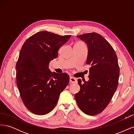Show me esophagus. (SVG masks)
Returning a JSON list of instances; mask_svg holds the SVG:
<instances>
[{
    "instance_id": "1",
    "label": "esophagus",
    "mask_w": 134,
    "mask_h": 134,
    "mask_svg": "<svg viewBox=\"0 0 134 134\" xmlns=\"http://www.w3.org/2000/svg\"><path fill=\"white\" fill-rule=\"evenodd\" d=\"M69 82L70 83H76L77 80L75 78H74V77H72V76H70Z\"/></svg>"
}]
</instances>
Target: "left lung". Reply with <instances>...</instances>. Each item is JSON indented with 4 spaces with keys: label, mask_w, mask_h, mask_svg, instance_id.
Segmentation results:
<instances>
[{
    "label": "left lung",
    "mask_w": 134,
    "mask_h": 134,
    "mask_svg": "<svg viewBox=\"0 0 134 134\" xmlns=\"http://www.w3.org/2000/svg\"><path fill=\"white\" fill-rule=\"evenodd\" d=\"M88 48L87 64H91L89 80L82 84L75 94L76 102L84 113L90 116L102 112L118 86L120 68L116 52L100 35L93 32L77 36Z\"/></svg>",
    "instance_id": "1"
}]
</instances>
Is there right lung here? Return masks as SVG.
Segmentation results:
<instances>
[{"label":"right lung","instance_id":"obj_1","mask_svg":"<svg viewBox=\"0 0 134 134\" xmlns=\"http://www.w3.org/2000/svg\"><path fill=\"white\" fill-rule=\"evenodd\" d=\"M70 37L41 31L23 44L16 64L17 84L24 104L35 114L51 112L69 84L67 73L52 72L48 65L58 57L59 49Z\"/></svg>","mask_w":134,"mask_h":134}]
</instances>
